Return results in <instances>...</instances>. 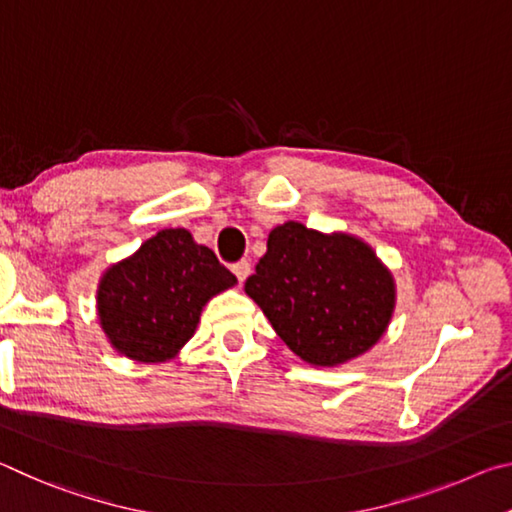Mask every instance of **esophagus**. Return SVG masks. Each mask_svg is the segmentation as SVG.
<instances>
[{
  "instance_id": "1",
  "label": "esophagus",
  "mask_w": 512,
  "mask_h": 512,
  "mask_svg": "<svg viewBox=\"0 0 512 512\" xmlns=\"http://www.w3.org/2000/svg\"><path fill=\"white\" fill-rule=\"evenodd\" d=\"M232 273L237 275V280H239V282H244L246 277L250 275V262H246V259H241V262L232 264Z\"/></svg>"
}]
</instances>
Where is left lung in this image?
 I'll return each mask as SVG.
<instances>
[{"label":"left lung","instance_id":"1","mask_svg":"<svg viewBox=\"0 0 512 512\" xmlns=\"http://www.w3.org/2000/svg\"><path fill=\"white\" fill-rule=\"evenodd\" d=\"M246 293L311 366H339L368 352L395 309L393 275L375 250L352 235H323L296 221L271 230Z\"/></svg>","mask_w":512,"mask_h":512}]
</instances>
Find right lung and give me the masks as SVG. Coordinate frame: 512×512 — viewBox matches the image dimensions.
<instances>
[{"mask_svg":"<svg viewBox=\"0 0 512 512\" xmlns=\"http://www.w3.org/2000/svg\"><path fill=\"white\" fill-rule=\"evenodd\" d=\"M237 277L185 228H167L112 264L97 289L101 329L119 354L160 363L192 339L205 302Z\"/></svg>","mask_w":512,"mask_h":512,"instance_id":"obj_1","label":"right lung"}]
</instances>
